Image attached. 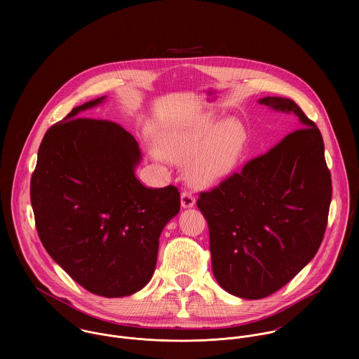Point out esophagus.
Listing matches in <instances>:
<instances>
[{
  "instance_id": "esophagus-1",
  "label": "esophagus",
  "mask_w": 359,
  "mask_h": 359,
  "mask_svg": "<svg viewBox=\"0 0 359 359\" xmlns=\"http://www.w3.org/2000/svg\"><path fill=\"white\" fill-rule=\"evenodd\" d=\"M195 198H194V195L191 194V192H182L181 194V205L184 207V208H191V207H194L195 205Z\"/></svg>"
}]
</instances>
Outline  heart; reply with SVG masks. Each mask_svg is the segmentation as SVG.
<instances>
[{"mask_svg": "<svg viewBox=\"0 0 359 359\" xmlns=\"http://www.w3.org/2000/svg\"><path fill=\"white\" fill-rule=\"evenodd\" d=\"M246 145V131L236 120H222L205 111L182 118L164 130L161 147L152 148L157 160L187 163L185 174L196 188L222 181L235 167Z\"/></svg>", "mask_w": 359, "mask_h": 359, "instance_id": "1", "label": "heart"}]
</instances>
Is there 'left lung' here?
I'll return each mask as SVG.
<instances>
[{"instance_id": "1", "label": "left lung", "mask_w": 359, "mask_h": 359, "mask_svg": "<svg viewBox=\"0 0 359 359\" xmlns=\"http://www.w3.org/2000/svg\"><path fill=\"white\" fill-rule=\"evenodd\" d=\"M258 103L293 113L300 128L202 192L196 203L208 224L218 285L248 300L275 293L313 258L332 201L330 171L315 123L289 98L265 97Z\"/></svg>"}]
</instances>
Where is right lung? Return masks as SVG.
I'll return each mask as SVG.
<instances>
[{
  "label": "right lung",
  "mask_w": 359,
  "mask_h": 359,
  "mask_svg": "<svg viewBox=\"0 0 359 359\" xmlns=\"http://www.w3.org/2000/svg\"><path fill=\"white\" fill-rule=\"evenodd\" d=\"M74 107L46 133L30 182L39 236L53 261L88 292L124 297L151 280L158 238L180 211L175 187L135 177L141 149L121 126Z\"/></svg>",
  "instance_id": "obj_1"
}]
</instances>
